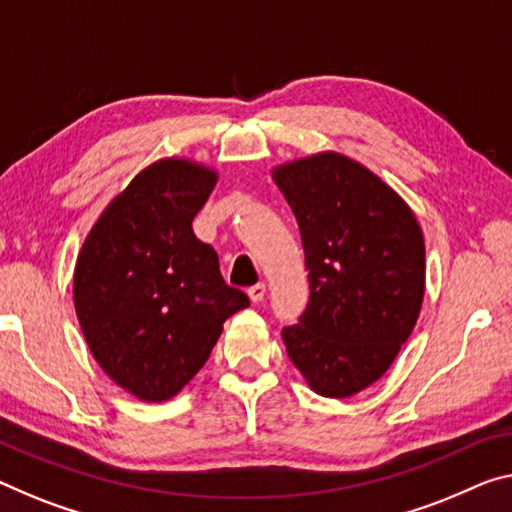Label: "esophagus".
I'll use <instances>...</instances> for the list:
<instances>
[{
  "instance_id": "34e87169",
  "label": "esophagus",
  "mask_w": 512,
  "mask_h": 512,
  "mask_svg": "<svg viewBox=\"0 0 512 512\" xmlns=\"http://www.w3.org/2000/svg\"><path fill=\"white\" fill-rule=\"evenodd\" d=\"M247 295H249V300L254 302V304L263 302L265 295H267V286H265V283H256V286H251V288L247 290Z\"/></svg>"
}]
</instances>
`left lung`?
<instances>
[{"mask_svg": "<svg viewBox=\"0 0 512 512\" xmlns=\"http://www.w3.org/2000/svg\"><path fill=\"white\" fill-rule=\"evenodd\" d=\"M300 224L311 300L281 332L325 398H350L389 371L426 295L423 231L403 196L352 157L325 151L272 169Z\"/></svg>", "mask_w": 512, "mask_h": 512, "instance_id": "1", "label": "left lung"}]
</instances>
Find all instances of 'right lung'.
I'll return each mask as SVG.
<instances>
[{
	"mask_svg": "<svg viewBox=\"0 0 512 512\" xmlns=\"http://www.w3.org/2000/svg\"><path fill=\"white\" fill-rule=\"evenodd\" d=\"M217 178L187 157L148 164L107 203L77 254L73 302L84 341L102 371L146 403L183 391L224 320L249 306L192 231Z\"/></svg>",
	"mask_w": 512,
	"mask_h": 512,
	"instance_id": "add662e5",
	"label": "right lung"
}]
</instances>
